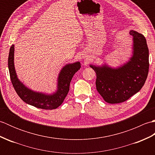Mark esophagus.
<instances>
[{
	"mask_svg": "<svg viewBox=\"0 0 155 155\" xmlns=\"http://www.w3.org/2000/svg\"><path fill=\"white\" fill-rule=\"evenodd\" d=\"M83 57V59H84V60H87V59H88V58H87V56L86 55H83V57Z\"/></svg>",
	"mask_w": 155,
	"mask_h": 155,
	"instance_id": "esophagus-1",
	"label": "esophagus"
}]
</instances>
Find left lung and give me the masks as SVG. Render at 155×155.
Wrapping results in <instances>:
<instances>
[{"mask_svg": "<svg viewBox=\"0 0 155 155\" xmlns=\"http://www.w3.org/2000/svg\"><path fill=\"white\" fill-rule=\"evenodd\" d=\"M129 33L133 36V45L132 54L128 61L116 67L106 62L89 65L97 74V90L108 103H123L135 94L143 87L149 73L146 38L134 30Z\"/></svg>", "mask_w": 155, "mask_h": 155, "instance_id": "1", "label": "left lung"}]
</instances>
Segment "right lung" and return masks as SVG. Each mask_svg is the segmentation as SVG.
Returning <instances> with one entry per match:
<instances>
[{
	"label": "right lung",
	"instance_id": "right-lung-1",
	"mask_svg": "<svg viewBox=\"0 0 155 155\" xmlns=\"http://www.w3.org/2000/svg\"><path fill=\"white\" fill-rule=\"evenodd\" d=\"M14 56L15 45H12L9 51L8 67L10 77L15 91L26 103L42 109H55L63 103L69 91L72 77L81 67L79 61L65 64L58 73L57 89L53 93H46L32 90L19 80L15 70Z\"/></svg>",
	"mask_w": 155,
	"mask_h": 155
}]
</instances>
